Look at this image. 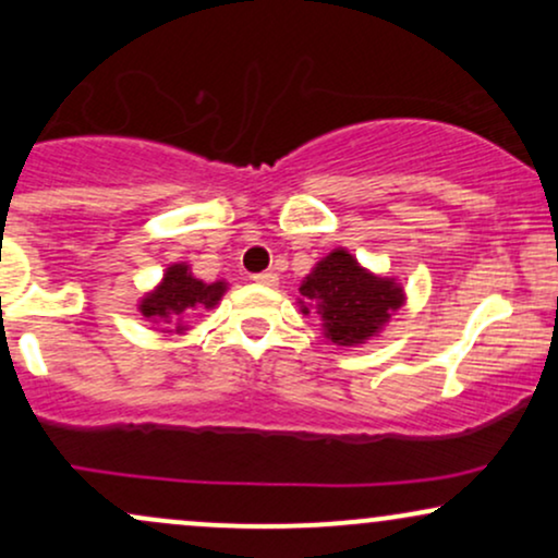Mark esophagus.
Listing matches in <instances>:
<instances>
[{
  "instance_id": "1",
  "label": "esophagus",
  "mask_w": 558,
  "mask_h": 558,
  "mask_svg": "<svg viewBox=\"0 0 558 558\" xmlns=\"http://www.w3.org/2000/svg\"><path fill=\"white\" fill-rule=\"evenodd\" d=\"M254 280H257L259 286H270V288H275L278 286V275H275L272 270H265V272H257V275H252Z\"/></svg>"
}]
</instances>
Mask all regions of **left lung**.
Segmentation results:
<instances>
[{"mask_svg":"<svg viewBox=\"0 0 558 558\" xmlns=\"http://www.w3.org/2000/svg\"><path fill=\"white\" fill-rule=\"evenodd\" d=\"M304 315L310 303L319 312L325 336L338 345H354L375 336L388 323L390 312L403 304L401 288L388 278H375L356 265L343 248H336L312 270L304 286Z\"/></svg>","mask_w":558,"mask_h":558,"instance_id":"obj_1","label":"left lung"}]
</instances>
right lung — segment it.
<instances>
[{
	"instance_id": "obj_1",
	"label": "right lung",
	"mask_w": 558,
	"mask_h": 558,
	"mask_svg": "<svg viewBox=\"0 0 558 558\" xmlns=\"http://www.w3.org/2000/svg\"><path fill=\"white\" fill-rule=\"evenodd\" d=\"M222 291H226V283L207 286L196 280L185 265H172L165 272L162 286L141 301V312H144V317L175 319L183 312L194 310V306H215Z\"/></svg>"
}]
</instances>
